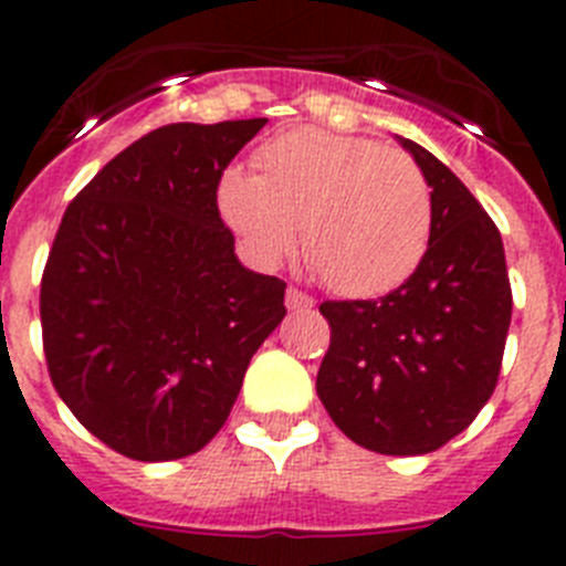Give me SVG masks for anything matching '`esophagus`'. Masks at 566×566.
Masks as SVG:
<instances>
[{
    "mask_svg": "<svg viewBox=\"0 0 566 566\" xmlns=\"http://www.w3.org/2000/svg\"><path fill=\"white\" fill-rule=\"evenodd\" d=\"M286 306L292 308V312H306V308L314 306V297H308V294L300 292V289H289Z\"/></svg>",
    "mask_w": 566,
    "mask_h": 566,
    "instance_id": "obj_1",
    "label": "esophagus"
}]
</instances>
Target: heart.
I'll list each match as a JSON object with an SVG mask.
<instances>
[{"label": "heart", "mask_w": 566, "mask_h": 566, "mask_svg": "<svg viewBox=\"0 0 566 566\" xmlns=\"http://www.w3.org/2000/svg\"><path fill=\"white\" fill-rule=\"evenodd\" d=\"M258 175L229 169L218 207L254 260L274 266L297 249L328 289L374 297L422 263L433 198L411 155L371 138L300 127L254 155Z\"/></svg>", "instance_id": "heart-1"}]
</instances>
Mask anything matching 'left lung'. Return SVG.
I'll use <instances>...</instances> for the list:
<instances>
[{
  "instance_id": "8db88e82",
  "label": "left lung",
  "mask_w": 566,
  "mask_h": 566,
  "mask_svg": "<svg viewBox=\"0 0 566 566\" xmlns=\"http://www.w3.org/2000/svg\"><path fill=\"white\" fill-rule=\"evenodd\" d=\"M433 198L417 272L379 300H326L332 345L317 397L352 442L385 457L431 453L462 433L496 388L513 292L502 234L451 169L399 138Z\"/></svg>"
}]
</instances>
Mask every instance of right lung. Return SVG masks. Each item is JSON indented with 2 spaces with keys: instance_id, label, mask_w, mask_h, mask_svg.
Masks as SVG:
<instances>
[{
  "instance_id": "add662e5",
  "label": "right lung",
  "mask_w": 566,
  "mask_h": 566,
  "mask_svg": "<svg viewBox=\"0 0 566 566\" xmlns=\"http://www.w3.org/2000/svg\"><path fill=\"white\" fill-rule=\"evenodd\" d=\"M263 124L153 129L64 212L39 297L44 359L73 417L122 457L201 451L286 317V283L240 263L218 212L223 169Z\"/></svg>"
}]
</instances>
